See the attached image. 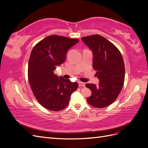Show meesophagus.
Masks as SVG:
<instances>
[{"instance_id": "1", "label": "esophagus", "mask_w": 148, "mask_h": 148, "mask_svg": "<svg viewBox=\"0 0 148 148\" xmlns=\"http://www.w3.org/2000/svg\"><path fill=\"white\" fill-rule=\"evenodd\" d=\"M78 86L79 87H84L85 86V83H83L82 82H78Z\"/></svg>"}]
</instances>
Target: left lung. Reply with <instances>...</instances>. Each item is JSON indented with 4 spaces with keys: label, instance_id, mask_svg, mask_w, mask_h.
Returning <instances> with one entry per match:
<instances>
[{
    "label": "left lung",
    "instance_id": "left-lung-1",
    "mask_svg": "<svg viewBox=\"0 0 148 148\" xmlns=\"http://www.w3.org/2000/svg\"><path fill=\"white\" fill-rule=\"evenodd\" d=\"M93 55V68L99 79L98 85L86 83L91 96L87 98L91 106L104 108L115 101L122 90L125 80V65L122 54L112 43L96 34L82 38Z\"/></svg>",
    "mask_w": 148,
    "mask_h": 148
}]
</instances>
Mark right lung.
<instances>
[{
    "label": "right lung",
    "mask_w": 148,
    "mask_h": 148,
    "mask_svg": "<svg viewBox=\"0 0 148 148\" xmlns=\"http://www.w3.org/2000/svg\"><path fill=\"white\" fill-rule=\"evenodd\" d=\"M78 41V39L51 35L36 44L31 51L28 81L36 99L44 108L52 111L64 109L77 89V82L59 77L53 71L64 63L67 51Z\"/></svg>",
    "instance_id": "1"
}]
</instances>
